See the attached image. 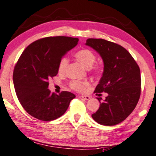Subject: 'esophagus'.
I'll return each mask as SVG.
<instances>
[{"label":"esophagus","mask_w":156,"mask_h":156,"mask_svg":"<svg viewBox=\"0 0 156 156\" xmlns=\"http://www.w3.org/2000/svg\"><path fill=\"white\" fill-rule=\"evenodd\" d=\"M79 97L80 99H86V100H89V99L91 98L89 96H85V95H80Z\"/></svg>","instance_id":"1"}]
</instances>
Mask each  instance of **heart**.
<instances>
[{"mask_svg": "<svg viewBox=\"0 0 156 156\" xmlns=\"http://www.w3.org/2000/svg\"><path fill=\"white\" fill-rule=\"evenodd\" d=\"M75 57L86 68H90V67H92L94 63L96 61L95 54L91 50L86 49V48L77 51L75 54ZM67 65H68L67 58L63 57L60 59L59 65H58V72H59V74H64L65 73ZM92 69L94 72L96 74H100L102 71V67L99 65L94 66ZM70 86L71 89L75 90V91H83L89 86V83L87 80L80 81V80H73L70 82Z\"/></svg>", "mask_w": 156, "mask_h": 156, "instance_id": "obj_1", "label": "heart"}]
</instances>
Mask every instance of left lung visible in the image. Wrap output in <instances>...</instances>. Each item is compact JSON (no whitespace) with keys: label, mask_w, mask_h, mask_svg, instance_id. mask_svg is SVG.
Listing matches in <instances>:
<instances>
[{"label":"left lung","mask_w":156,"mask_h":156,"mask_svg":"<svg viewBox=\"0 0 156 156\" xmlns=\"http://www.w3.org/2000/svg\"><path fill=\"white\" fill-rule=\"evenodd\" d=\"M86 45L98 52L104 62L102 76L94 92L108 94L102 102V98H98L99 108L91 116L101 125H116L132 113L140 99V67L128 51L119 44L89 38Z\"/></svg>","instance_id":"8db88e82"}]
</instances>
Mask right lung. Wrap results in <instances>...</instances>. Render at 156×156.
<instances>
[{
    "instance_id": "right-lung-1",
    "label": "right lung",
    "mask_w": 156,
    "mask_h": 156,
    "mask_svg": "<svg viewBox=\"0 0 156 156\" xmlns=\"http://www.w3.org/2000/svg\"><path fill=\"white\" fill-rule=\"evenodd\" d=\"M78 38L46 37L30 44L19 58L13 73L16 96L27 113L44 121H53L66 112L76 97L70 91L51 93L48 80L58 73L60 59L78 44Z\"/></svg>"
}]
</instances>
